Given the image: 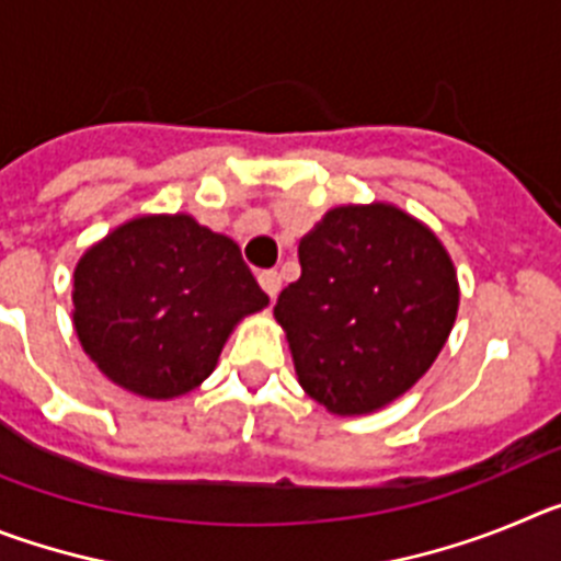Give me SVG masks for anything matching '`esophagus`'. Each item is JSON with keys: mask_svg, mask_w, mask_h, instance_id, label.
Masks as SVG:
<instances>
[{"mask_svg": "<svg viewBox=\"0 0 561 561\" xmlns=\"http://www.w3.org/2000/svg\"><path fill=\"white\" fill-rule=\"evenodd\" d=\"M257 284H261V289H264L266 295L275 300L277 291H280V275H277L275 270H266V272H261V275H257Z\"/></svg>", "mask_w": 561, "mask_h": 561, "instance_id": "34e87169", "label": "esophagus"}]
</instances>
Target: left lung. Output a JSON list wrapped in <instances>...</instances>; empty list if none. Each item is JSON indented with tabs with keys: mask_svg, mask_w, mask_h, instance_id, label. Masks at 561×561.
<instances>
[{
	"mask_svg": "<svg viewBox=\"0 0 561 561\" xmlns=\"http://www.w3.org/2000/svg\"><path fill=\"white\" fill-rule=\"evenodd\" d=\"M280 291L300 388L329 413L365 415L427 374L458 317V275L433 230L396 205H342L300 238Z\"/></svg>",
	"mask_w": 561,
	"mask_h": 561,
	"instance_id": "8db88e82",
	"label": "left lung"
}]
</instances>
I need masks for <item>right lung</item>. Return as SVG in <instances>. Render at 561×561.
Listing matches in <instances>:
<instances>
[{
	"mask_svg": "<svg viewBox=\"0 0 561 561\" xmlns=\"http://www.w3.org/2000/svg\"><path fill=\"white\" fill-rule=\"evenodd\" d=\"M266 304L236 241L187 213L126 221L83 252L72 280L83 351L142 399L199 388L238 320Z\"/></svg>",
	"mask_w": 561,
	"mask_h": 561,
	"instance_id": "add662e5",
	"label": "right lung"
}]
</instances>
